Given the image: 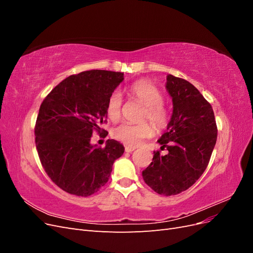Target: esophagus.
Returning <instances> with one entry per match:
<instances>
[{
    "instance_id": "1",
    "label": "esophagus",
    "mask_w": 253,
    "mask_h": 253,
    "mask_svg": "<svg viewBox=\"0 0 253 253\" xmlns=\"http://www.w3.org/2000/svg\"><path fill=\"white\" fill-rule=\"evenodd\" d=\"M134 150H135L134 147H129V145H126V152H127V153H131Z\"/></svg>"
}]
</instances>
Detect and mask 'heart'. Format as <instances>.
<instances>
[{"instance_id": "obj_1", "label": "heart", "mask_w": 253, "mask_h": 253, "mask_svg": "<svg viewBox=\"0 0 253 253\" xmlns=\"http://www.w3.org/2000/svg\"><path fill=\"white\" fill-rule=\"evenodd\" d=\"M129 95L135 100L144 105L142 120H149L156 128H163L169 120L168 111L164 106V95L157 86L148 81H138L129 86ZM122 109V96L119 90H114L106 102L108 117L116 121L120 118ZM153 133L152 127L148 124L133 125L125 122L114 128V138L124 142L129 147H136L142 139L148 138Z\"/></svg>"}]
</instances>
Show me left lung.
<instances>
[{"instance_id": "obj_1", "label": "left lung", "mask_w": 253, "mask_h": 253, "mask_svg": "<svg viewBox=\"0 0 253 253\" xmlns=\"http://www.w3.org/2000/svg\"><path fill=\"white\" fill-rule=\"evenodd\" d=\"M166 88L173 111L157 142L168 154L154 152L142 177L156 193L170 196L189 189L205 172L216 143L217 127L211 104L190 82L168 75Z\"/></svg>"}]
</instances>
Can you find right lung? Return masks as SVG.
<instances>
[{"label": "right lung", "instance_id": "right-lung-1", "mask_svg": "<svg viewBox=\"0 0 253 253\" xmlns=\"http://www.w3.org/2000/svg\"><path fill=\"white\" fill-rule=\"evenodd\" d=\"M124 73L91 70L60 82L44 99L38 115L36 147L45 172L67 193L89 196L108 182L125 147L114 139L102 149L91 144L103 134L106 102L124 81Z\"/></svg>", "mask_w": 253, "mask_h": 253}]
</instances>
